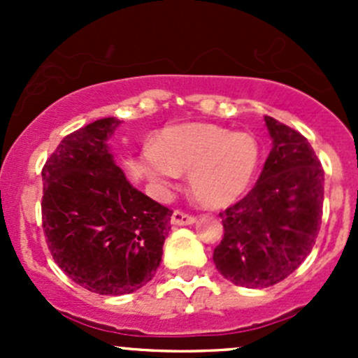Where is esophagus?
<instances>
[{"label":"esophagus","instance_id":"34e87169","mask_svg":"<svg viewBox=\"0 0 358 358\" xmlns=\"http://www.w3.org/2000/svg\"><path fill=\"white\" fill-rule=\"evenodd\" d=\"M196 222V218H194L192 215H189V213L182 211V209H175L171 215V223L173 225H192V223Z\"/></svg>","mask_w":358,"mask_h":358}]
</instances>
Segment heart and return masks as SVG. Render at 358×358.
<instances>
[{
  "mask_svg": "<svg viewBox=\"0 0 358 358\" xmlns=\"http://www.w3.org/2000/svg\"><path fill=\"white\" fill-rule=\"evenodd\" d=\"M258 162V142L249 133L189 122L159 133L147 152L145 168L159 187L189 171V185L197 199L206 208L220 209L243 197Z\"/></svg>",
  "mask_w": 358,
  "mask_h": 358,
  "instance_id": "heart-1",
  "label": "heart"
}]
</instances>
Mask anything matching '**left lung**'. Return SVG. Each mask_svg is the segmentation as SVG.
I'll return each instance as SVG.
<instances>
[{"label": "left lung", "mask_w": 358, "mask_h": 358, "mask_svg": "<svg viewBox=\"0 0 358 358\" xmlns=\"http://www.w3.org/2000/svg\"><path fill=\"white\" fill-rule=\"evenodd\" d=\"M272 136L258 182L220 213L223 239L213 262L237 286L268 287L291 275L312 251L322 223L324 168L308 140L265 115Z\"/></svg>", "instance_id": "obj_1"}]
</instances>
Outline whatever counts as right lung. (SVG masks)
Instances as JSON below:
<instances>
[{
	"label": "right lung",
	"instance_id": "1",
	"mask_svg": "<svg viewBox=\"0 0 358 358\" xmlns=\"http://www.w3.org/2000/svg\"><path fill=\"white\" fill-rule=\"evenodd\" d=\"M117 119L67 135L43 166L41 220L57 265L85 289L129 294L156 273L171 209L131 187L107 147Z\"/></svg>",
	"mask_w": 358,
	"mask_h": 358
}]
</instances>
